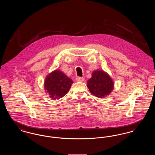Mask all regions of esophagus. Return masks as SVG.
I'll return each mask as SVG.
<instances>
[{
    "mask_svg": "<svg viewBox=\"0 0 155 155\" xmlns=\"http://www.w3.org/2000/svg\"><path fill=\"white\" fill-rule=\"evenodd\" d=\"M75 80H76V81H78V82H83L84 81V78H82V77H77Z\"/></svg>",
    "mask_w": 155,
    "mask_h": 155,
    "instance_id": "1",
    "label": "esophagus"
}]
</instances>
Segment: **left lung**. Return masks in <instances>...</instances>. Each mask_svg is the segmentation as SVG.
Masks as SVG:
<instances>
[{
    "instance_id": "8db88e82",
    "label": "left lung",
    "mask_w": 155,
    "mask_h": 155,
    "mask_svg": "<svg viewBox=\"0 0 155 155\" xmlns=\"http://www.w3.org/2000/svg\"><path fill=\"white\" fill-rule=\"evenodd\" d=\"M87 84L91 93L100 98L108 95L114 88V83L110 77L102 70L94 71Z\"/></svg>"
}]
</instances>
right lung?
Returning a JSON list of instances; mask_svg holds the SVG:
<instances>
[{
	"label": "right lung",
	"mask_w": 155,
	"mask_h": 155,
	"mask_svg": "<svg viewBox=\"0 0 155 155\" xmlns=\"http://www.w3.org/2000/svg\"><path fill=\"white\" fill-rule=\"evenodd\" d=\"M73 81L63 72L54 70L49 74L45 81V89L53 100L65 96L71 88Z\"/></svg>",
	"instance_id": "1"
}]
</instances>
